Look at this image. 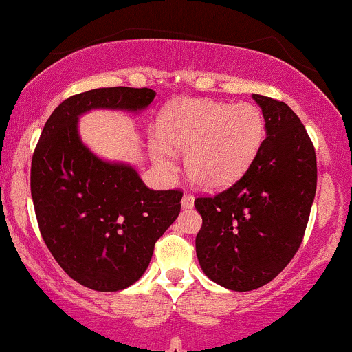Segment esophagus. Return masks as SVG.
Instances as JSON below:
<instances>
[{"mask_svg":"<svg viewBox=\"0 0 352 352\" xmlns=\"http://www.w3.org/2000/svg\"><path fill=\"white\" fill-rule=\"evenodd\" d=\"M193 204H195V197L186 191V193L184 195V198H182V206H184L185 209H190V208H193Z\"/></svg>","mask_w":352,"mask_h":352,"instance_id":"obj_1","label":"esophagus"}]
</instances>
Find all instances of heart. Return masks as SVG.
I'll return each mask as SVG.
<instances>
[{"label":"heart","mask_w":352,"mask_h":352,"mask_svg":"<svg viewBox=\"0 0 352 352\" xmlns=\"http://www.w3.org/2000/svg\"><path fill=\"white\" fill-rule=\"evenodd\" d=\"M265 117L256 105L211 99L177 102L159 122L162 141H153L155 162L173 168V153H186V172L204 190L237 182L255 161L265 140Z\"/></svg>","instance_id":"1"}]
</instances>
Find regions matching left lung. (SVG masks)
<instances>
[{
    "label": "left lung",
    "instance_id": "left-lung-1",
    "mask_svg": "<svg viewBox=\"0 0 352 352\" xmlns=\"http://www.w3.org/2000/svg\"><path fill=\"white\" fill-rule=\"evenodd\" d=\"M266 122L255 161L228 190L198 197L197 255L204 274L230 291H253L299 250L317 190V155L284 102L253 94Z\"/></svg>",
    "mask_w": 352,
    "mask_h": 352
}]
</instances>
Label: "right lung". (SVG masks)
<instances>
[{"label":"right lung","mask_w":352,"mask_h":352,"mask_svg":"<svg viewBox=\"0 0 352 352\" xmlns=\"http://www.w3.org/2000/svg\"><path fill=\"white\" fill-rule=\"evenodd\" d=\"M148 87H100L53 110L32 155L30 193L43 242L74 281L122 291L143 276L157 239L180 214V190H149L124 164L96 157L81 143L78 117L91 109H146Z\"/></svg>","instance_id":"obj_1"}]
</instances>
